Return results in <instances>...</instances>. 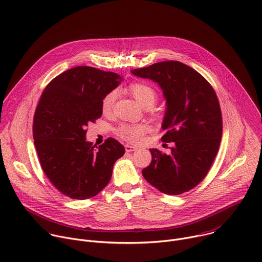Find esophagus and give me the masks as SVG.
I'll list each match as a JSON object with an SVG mask.
<instances>
[{
    "label": "esophagus",
    "mask_w": 262,
    "mask_h": 262,
    "mask_svg": "<svg viewBox=\"0 0 262 262\" xmlns=\"http://www.w3.org/2000/svg\"><path fill=\"white\" fill-rule=\"evenodd\" d=\"M137 147L132 146V145H125V151L126 152H132V151H136L137 150Z\"/></svg>",
    "instance_id": "esophagus-1"
}]
</instances>
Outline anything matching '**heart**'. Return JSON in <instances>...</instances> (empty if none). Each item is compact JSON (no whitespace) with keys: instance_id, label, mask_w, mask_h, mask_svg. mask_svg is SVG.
I'll list each match as a JSON object with an SVG mask.
<instances>
[{"instance_id":"heart-1","label":"heart","mask_w":262,"mask_h":262,"mask_svg":"<svg viewBox=\"0 0 262 262\" xmlns=\"http://www.w3.org/2000/svg\"><path fill=\"white\" fill-rule=\"evenodd\" d=\"M129 91L133 94V96L136 98V100L144 107L146 105H154V103L157 100V91L156 89L149 84L142 83V82H136L129 85ZM117 97V92L115 90L110 91L104 95V97L101 100V110L104 114L111 113V111L113 110L115 100ZM148 127L144 124H127L123 123L118 126L116 129L117 136L124 140L127 143L132 144H138L141 142L144 134L147 132Z\"/></svg>"}]
</instances>
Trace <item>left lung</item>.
I'll return each mask as SVG.
<instances>
[{"label":"left lung","mask_w":262,"mask_h":262,"mask_svg":"<svg viewBox=\"0 0 262 262\" xmlns=\"http://www.w3.org/2000/svg\"><path fill=\"white\" fill-rule=\"evenodd\" d=\"M136 77L159 84L166 99L162 137L173 142L171 154L149 149L151 163L144 178L160 192L179 195L199 184L209 171L222 138V114L210 84L192 67L164 61L132 70Z\"/></svg>","instance_id":"1"}]
</instances>
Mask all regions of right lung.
<instances>
[{"label":"right lung","mask_w":262,"mask_h":262,"mask_svg":"<svg viewBox=\"0 0 262 262\" xmlns=\"http://www.w3.org/2000/svg\"><path fill=\"white\" fill-rule=\"evenodd\" d=\"M121 82L115 72L78 66L52 80L40 96L33 121L34 145L50 181L71 199L96 196L125 152L113 138L100 146L86 140L88 123L102 114V98Z\"/></svg>","instance_id":"obj_1"}]
</instances>
